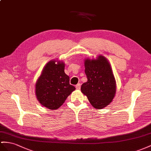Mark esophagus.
<instances>
[{
    "mask_svg": "<svg viewBox=\"0 0 151 151\" xmlns=\"http://www.w3.org/2000/svg\"><path fill=\"white\" fill-rule=\"evenodd\" d=\"M80 87H81V84L80 83H78L76 86V89H80Z\"/></svg>",
    "mask_w": 151,
    "mask_h": 151,
    "instance_id": "1",
    "label": "esophagus"
}]
</instances>
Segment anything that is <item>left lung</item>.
<instances>
[{"label":"left lung","mask_w":151,"mask_h":151,"mask_svg":"<svg viewBox=\"0 0 151 151\" xmlns=\"http://www.w3.org/2000/svg\"><path fill=\"white\" fill-rule=\"evenodd\" d=\"M87 82L81 86L91 105L97 109L106 106L114 98L115 80L109 62L103 56L85 60Z\"/></svg>","instance_id":"8db88e82"}]
</instances>
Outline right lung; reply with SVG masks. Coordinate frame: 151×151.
Listing matches in <instances>:
<instances>
[{
    "label": "right lung",
    "instance_id": "right-lung-1",
    "mask_svg": "<svg viewBox=\"0 0 151 151\" xmlns=\"http://www.w3.org/2000/svg\"><path fill=\"white\" fill-rule=\"evenodd\" d=\"M64 63L55 60L46 64L36 84V94L42 105L50 110L59 108L75 89L64 73Z\"/></svg>",
    "mask_w": 151,
    "mask_h": 151
}]
</instances>
